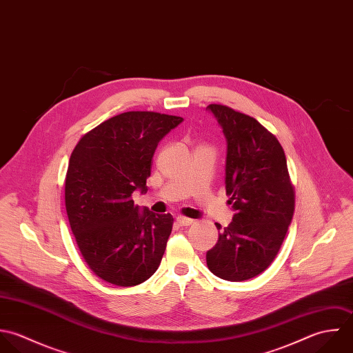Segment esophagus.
I'll list each match as a JSON object with an SVG mask.
<instances>
[{
  "instance_id": "obj_1",
  "label": "esophagus",
  "mask_w": 353,
  "mask_h": 353,
  "mask_svg": "<svg viewBox=\"0 0 353 353\" xmlns=\"http://www.w3.org/2000/svg\"><path fill=\"white\" fill-rule=\"evenodd\" d=\"M176 223H178L179 226H190V225L193 223V221L189 219V218H185V216H178V218H176Z\"/></svg>"
}]
</instances>
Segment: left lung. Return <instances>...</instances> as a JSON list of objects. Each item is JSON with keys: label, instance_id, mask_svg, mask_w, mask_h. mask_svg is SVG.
Segmentation results:
<instances>
[{"label": "left lung", "instance_id": "obj_1", "mask_svg": "<svg viewBox=\"0 0 353 353\" xmlns=\"http://www.w3.org/2000/svg\"><path fill=\"white\" fill-rule=\"evenodd\" d=\"M228 141L226 194L235 211L207 265L216 276L241 282L261 274L278 254L294 212L283 148L276 137L249 115L222 104L207 107Z\"/></svg>", "mask_w": 353, "mask_h": 353}]
</instances>
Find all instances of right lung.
I'll use <instances>...</instances> for the list:
<instances>
[{
  "mask_svg": "<svg viewBox=\"0 0 353 353\" xmlns=\"http://www.w3.org/2000/svg\"><path fill=\"white\" fill-rule=\"evenodd\" d=\"M183 119L131 111L86 132L71 153L65 210L78 248L90 270L117 286H135L160 265L172 230L171 214L139 212L131 196L146 193L160 139Z\"/></svg>",
  "mask_w": 353,
  "mask_h": 353,
  "instance_id": "right-lung-1",
  "label": "right lung"
}]
</instances>
